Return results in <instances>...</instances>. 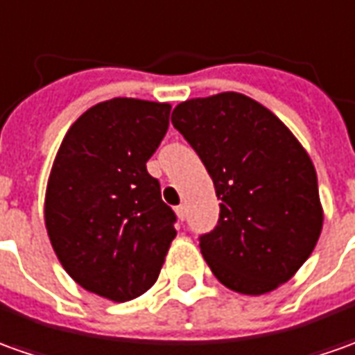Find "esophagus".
<instances>
[{
    "instance_id": "34e87169",
    "label": "esophagus",
    "mask_w": 355,
    "mask_h": 355,
    "mask_svg": "<svg viewBox=\"0 0 355 355\" xmlns=\"http://www.w3.org/2000/svg\"><path fill=\"white\" fill-rule=\"evenodd\" d=\"M175 211H177V216H178V219H180V221L187 218V206H184V204L177 206V209H175Z\"/></svg>"
}]
</instances>
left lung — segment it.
I'll use <instances>...</instances> for the list:
<instances>
[{
	"label": "left lung",
	"instance_id": "8db88e82",
	"mask_svg": "<svg viewBox=\"0 0 355 355\" xmlns=\"http://www.w3.org/2000/svg\"><path fill=\"white\" fill-rule=\"evenodd\" d=\"M173 126L214 180L218 227L200 237L214 276L243 295H264L295 276L322 231L317 171L272 110L235 91L175 107Z\"/></svg>",
	"mask_w": 355,
	"mask_h": 355
}]
</instances>
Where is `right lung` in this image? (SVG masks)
Returning a JSON list of instances; mask_svg holds the SVG:
<instances>
[{"label": "right lung", "mask_w": 355, "mask_h": 355, "mask_svg": "<svg viewBox=\"0 0 355 355\" xmlns=\"http://www.w3.org/2000/svg\"><path fill=\"white\" fill-rule=\"evenodd\" d=\"M168 112V103L128 96L98 103L69 126L48 177L44 225L60 264L114 303L157 282L177 237V218L146 167Z\"/></svg>", "instance_id": "obj_1"}]
</instances>
